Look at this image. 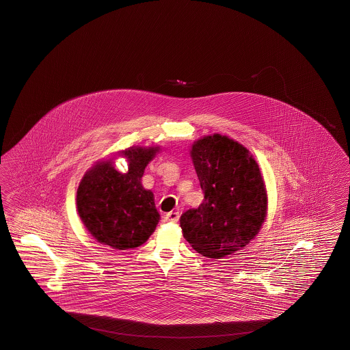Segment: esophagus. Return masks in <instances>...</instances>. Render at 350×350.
Segmentation results:
<instances>
[{"instance_id": "34e87169", "label": "esophagus", "mask_w": 350, "mask_h": 350, "mask_svg": "<svg viewBox=\"0 0 350 350\" xmlns=\"http://www.w3.org/2000/svg\"><path fill=\"white\" fill-rule=\"evenodd\" d=\"M165 221L170 223H177L180 219V213L178 212H170L168 214H165Z\"/></svg>"}]
</instances>
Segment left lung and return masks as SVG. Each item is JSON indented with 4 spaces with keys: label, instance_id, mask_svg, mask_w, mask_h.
I'll return each instance as SVG.
<instances>
[{
    "label": "left lung",
    "instance_id": "left-lung-1",
    "mask_svg": "<svg viewBox=\"0 0 350 350\" xmlns=\"http://www.w3.org/2000/svg\"><path fill=\"white\" fill-rule=\"evenodd\" d=\"M190 155L204 202L180 215V228L192 249L219 259L241 250L260 231L268 211L265 180L252 152L228 136L199 138Z\"/></svg>",
    "mask_w": 350,
    "mask_h": 350
}]
</instances>
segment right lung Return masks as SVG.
Instances as JSON below:
<instances>
[{
	"label": "right lung",
	"instance_id": "obj_1",
	"mask_svg": "<svg viewBox=\"0 0 350 350\" xmlns=\"http://www.w3.org/2000/svg\"><path fill=\"white\" fill-rule=\"evenodd\" d=\"M159 146H132L118 154L128 160V172L114 168V158L96 161L77 190V211L85 230L100 244L116 250L148 241L159 223L152 191L141 178Z\"/></svg>",
	"mask_w": 350,
	"mask_h": 350
}]
</instances>
